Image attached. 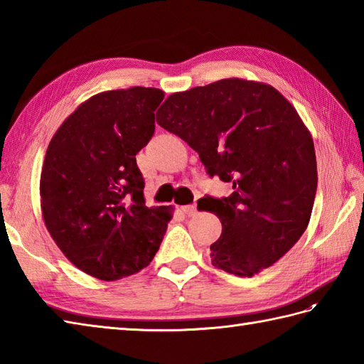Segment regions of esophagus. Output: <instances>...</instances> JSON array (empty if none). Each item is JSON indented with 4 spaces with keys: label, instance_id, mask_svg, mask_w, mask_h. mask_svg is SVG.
<instances>
[{
    "label": "esophagus",
    "instance_id": "esophagus-1",
    "mask_svg": "<svg viewBox=\"0 0 364 364\" xmlns=\"http://www.w3.org/2000/svg\"><path fill=\"white\" fill-rule=\"evenodd\" d=\"M181 211L186 214V215H196L197 213V205L192 203V205H186V206H181Z\"/></svg>",
    "mask_w": 364,
    "mask_h": 364
}]
</instances>
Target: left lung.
Returning a JSON list of instances; mask_svg holds the SVG:
<instances>
[{
    "label": "left lung",
    "instance_id": "obj_1",
    "mask_svg": "<svg viewBox=\"0 0 364 364\" xmlns=\"http://www.w3.org/2000/svg\"><path fill=\"white\" fill-rule=\"evenodd\" d=\"M159 127L194 149L233 194L200 208L222 222L213 264L237 277L272 266L308 227L318 189L314 144L294 106L264 82L228 78L170 95Z\"/></svg>",
    "mask_w": 364,
    "mask_h": 364
}]
</instances>
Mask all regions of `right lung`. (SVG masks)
<instances>
[{
  "label": "right lung",
  "instance_id": "add662e5",
  "mask_svg": "<svg viewBox=\"0 0 364 364\" xmlns=\"http://www.w3.org/2000/svg\"><path fill=\"white\" fill-rule=\"evenodd\" d=\"M164 92L107 90L90 97L53 136L41 175L46 230L70 262L105 282L151 262L168 213L146 208L136 154L154 133Z\"/></svg>",
  "mask_w": 364,
  "mask_h": 364
}]
</instances>
